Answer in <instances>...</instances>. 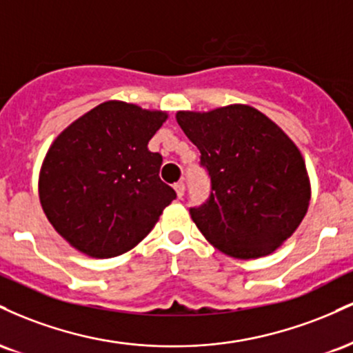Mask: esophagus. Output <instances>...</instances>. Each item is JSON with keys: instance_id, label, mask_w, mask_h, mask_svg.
<instances>
[{"instance_id": "obj_1", "label": "esophagus", "mask_w": 353, "mask_h": 353, "mask_svg": "<svg viewBox=\"0 0 353 353\" xmlns=\"http://www.w3.org/2000/svg\"><path fill=\"white\" fill-rule=\"evenodd\" d=\"M174 189H176L177 197H179V199H182V197H184V190H185V184H184V182H182V181L176 182V184H174Z\"/></svg>"}]
</instances>
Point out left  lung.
<instances>
[{
	"label": "left lung",
	"instance_id": "8db88e82",
	"mask_svg": "<svg viewBox=\"0 0 353 353\" xmlns=\"http://www.w3.org/2000/svg\"><path fill=\"white\" fill-rule=\"evenodd\" d=\"M176 119L210 176L209 199L189 209L202 236L230 257L272 254L301 225L310 202L305 161L294 141L247 104L179 111Z\"/></svg>",
	"mask_w": 353,
	"mask_h": 353
}]
</instances>
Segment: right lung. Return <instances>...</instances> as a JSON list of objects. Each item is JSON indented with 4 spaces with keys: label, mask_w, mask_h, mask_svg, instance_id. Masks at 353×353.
I'll list each match as a JSON object with an SVG mask.
<instances>
[{
    "label": "right lung",
    "mask_w": 353,
    "mask_h": 353,
    "mask_svg": "<svg viewBox=\"0 0 353 353\" xmlns=\"http://www.w3.org/2000/svg\"><path fill=\"white\" fill-rule=\"evenodd\" d=\"M168 119L106 101L68 125L39 172V201L64 241L96 259L121 255L151 232L176 190L159 177L163 156L148 143Z\"/></svg>",
    "instance_id": "obj_1"
}]
</instances>
